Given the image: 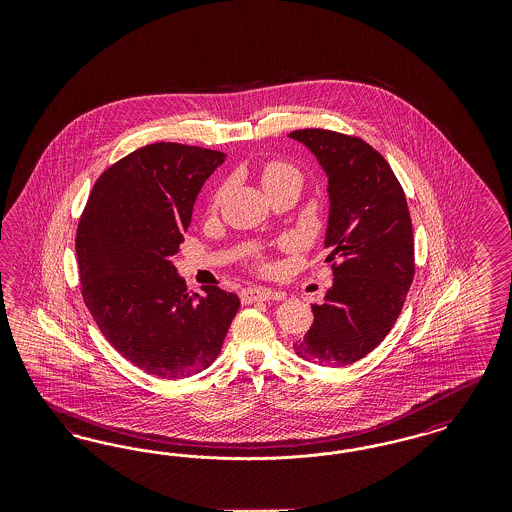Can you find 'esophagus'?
Here are the masks:
<instances>
[{
	"label": "esophagus",
	"mask_w": 512,
	"mask_h": 512,
	"mask_svg": "<svg viewBox=\"0 0 512 512\" xmlns=\"http://www.w3.org/2000/svg\"><path fill=\"white\" fill-rule=\"evenodd\" d=\"M242 303H255V301H270V299H284V293L272 292L267 288H245L240 292Z\"/></svg>",
	"instance_id": "obj_1"
}]
</instances>
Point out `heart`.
I'll use <instances>...</instances> for the list:
<instances>
[{
	"label": "heart",
	"instance_id": "obj_1",
	"mask_svg": "<svg viewBox=\"0 0 512 512\" xmlns=\"http://www.w3.org/2000/svg\"><path fill=\"white\" fill-rule=\"evenodd\" d=\"M286 178H299V172L295 171L290 165L286 163H280V161H272L265 165V169L261 172V182H263V188H267L274 182H280V180H286Z\"/></svg>",
	"mask_w": 512,
	"mask_h": 512
}]
</instances>
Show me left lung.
<instances>
[{
    "label": "left lung",
    "mask_w": 512,
    "mask_h": 512,
    "mask_svg": "<svg viewBox=\"0 0 512 512\" xmlns=\"http://www.w3.org/2000/svg\"><path fill=\"white\" fill-rule=\"evenodd\" d=\"M328 180L326 263L334 284L293 351L315 365L345 366L388 336L414 276L413 222L388 161L361 138L305 128L288 134Z\"/></svg>",
    "instance_id": "obj_1"
}]
</instances>
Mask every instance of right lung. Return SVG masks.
Instances as JSON below:
<instances>
[{
	"label": "right lung",
	"instance_id": "obj_1",
	"mask_svg": "<svg viewBox=\"0 0 512 512\" xmlns=\"http://www.w3.org/2000/svg\"><path fill=\"white\" fill-rule=\"evenodd\" d=\"M224 153L151 144L94 184L76 232L82 297L107 341L153 376L180 380L219 357L240 297L219 286L186 292L172 257L205 180Z\"/></svg>",
	"mask_w": 512,
	"mask_h": 512
}]
</instances>
